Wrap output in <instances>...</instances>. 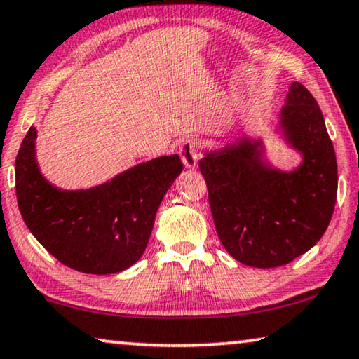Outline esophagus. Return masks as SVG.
Instances as JSON below:
<instances>
[{"label": "esophagus", "instance_id": "obj_1", "mask_svg": "<svg viewBox=\"0 0 359 359\" xmlns=\"http://www.w3.org/2000/svg\"><path fill=\"white\" fill-rule=\"evenodd\" d=\"M179 154L187 169H194L200 159V144L195 138H184L179 144Z\"/></svg>", "mask_w": 359, "mask_h": 359}]
</instances>
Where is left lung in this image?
<instances>
[{
  "instance_id": "8db88e82",
  "label": "left lung",
  "mask_w": 359,
  "mask_h": 359,
  "mask_svg": "<svg viewBox=\"0 0 359 359\" xmlns=\"http://www.w3.org/2000/svg\"><path fill=\"white\" fill-rule=\"evenodd\" d=\"M278 130L302 161L280 170L264 159V141L241 136L206 151L200 170L221 244L241 264L275 269L314 247L337 201V158L324 115L301 83H291Z\"/></svg>"
}]
</instances>
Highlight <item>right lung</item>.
Instances as JSON below:
<instances>
[{
	"label": "right lung",
	"mask_w": 359,
	"mask_h": 359,
	"mask_svg": "<svg viewBox=\"0 0 359 359\" xmlns=\"http://www.w3.org/2000/svg\"><path fill=\"white\" fill-rule=\"evenodd\" d=\"M37 130L30 127L16 158V195L35 239L69 269L118 273L140 260L165 191L184 169L177 154L136 164L86 190H62L40 172Z\"/></svg>",
	"instance_id": "right-lung-1"
}]
</instances>
